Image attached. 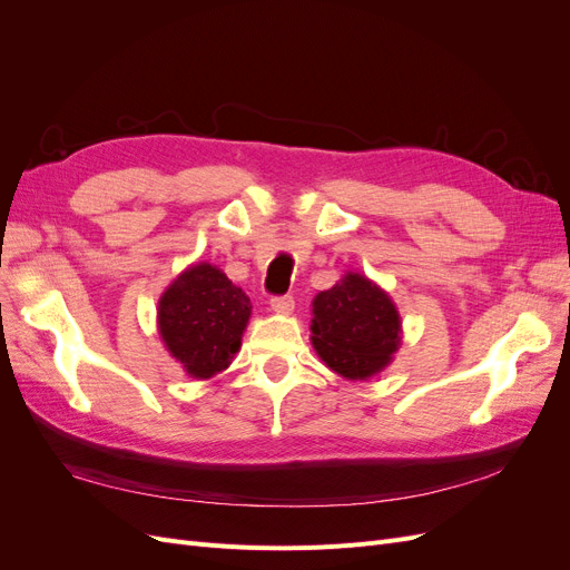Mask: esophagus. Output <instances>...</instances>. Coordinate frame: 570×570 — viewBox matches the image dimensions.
I'll use <instances>...</instances> for the list:
<instances>
[{
    "instance_id": "34e87169",
    "label": "esophagus",
    "mask_w": 570,
    "mask_h": 570,
    "mask_svg": "<svg viewBox=\"0 0 570 570\" xmlns=\"http://www.w3.org/2000/svg\"><path fill=\"white\" fill-rule=\"evenodd\" d=\"M271 308L275 314H283V316H289L292 308H295V297L292 295H283V297H273L271 299Z\"/></svg>"
}]
</instances>
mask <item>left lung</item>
<instances>
[{"mask_svg": "<svg viewBox=\"0 0 570 570\" xmlns=\"http://www.w3.org/2000/svg\"><path fill=\"white\" fill-rule=\"evenodd\" d=\"M312 344L327 368L366 381L381 373L402 344V318L385 289L347 273L312 304Z\"/></svg>", "mask_w": 570, "mask_h": 570, "instance_id": "8db88e82", "label": "left lung"}]
</instances>
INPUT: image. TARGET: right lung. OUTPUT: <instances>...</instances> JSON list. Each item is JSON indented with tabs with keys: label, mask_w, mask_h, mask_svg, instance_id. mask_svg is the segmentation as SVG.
<instances>
[{
	"label": "right lung",
	"mask_w": 570,
	"mask_h": 570,
	"mask_svg": "<svg viewBox=\"0 0 570 570\" xmlns=\"http://www.w3.org/2000/svg\"><path fill=\"white\" fill-rule=\"evenodd\" d=\"M159 335L185 373L206 381L230 366L243 344L252 302L212 264H195L166 287L157 308Z\"/></svg>",
	"instance_id": "obj_1"
}]
</instances>
